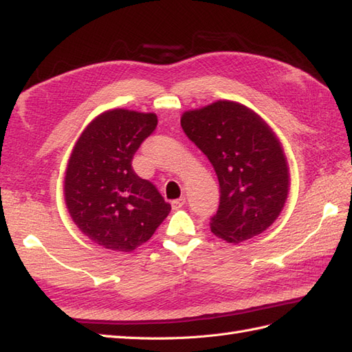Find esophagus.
Returning a JSON list of instances; mask_svg holds the SVG:
<instances>
[{
	"label": "esophagus",
	"mask_w": 352,
	"mask_h": 352,
	"mask_svg": "<svg viewBox=\"0 0 352 352\" xmlns=\"http://www.w3.org/2000/svg\"><path fill=\"white\" fill-rule=\"evenodd\" d=\"M186 204V197H179V199L173 201V210H178L182 208V206Z\"/></svg>",
	"instance_id": "34e87169"
}]
</instances>
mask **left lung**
Instances as JSON below:
<instances>
[{"mask_svg": "<svg viewBox=\"0 0 352 352\" xmlns=\"http://www.w3.org/2000/svg\"><path fill=\"white\" fill-rule=\"evenodd\" d=\"M182 128L219 178L220 205L210 223L214 235L239 244L272 226L290 190L287 157L272 128L229 99L184 111Z\"/></svg>", "mask_w": 352, "mask_h": 352, "instance_id": "8db88e82", "label": "left lung"}]
</instances>
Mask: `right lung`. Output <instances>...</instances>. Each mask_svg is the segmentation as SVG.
Here are the masks:
<instances>
[{"instance_id":"1","label":"right lung","mask_w":352,"mask_h":352,"mask_svg":"<svg viewBox=\"0 0 352 352\" xmlns=\"http://www.w3.org/2000/svg\"><path fill=\"white\" fill-rule=\"evenodd\" d=\"M156 124L155 113L107 110L86 126L71 151L64 178L67 210L99 247L131 253L168 217L170 205L132 168L135 151Z\"/></svg>"}]
</instances>
